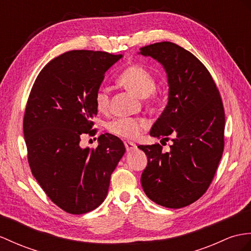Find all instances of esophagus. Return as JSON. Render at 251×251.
<instances>
[{
	"label": "esophagus",
	"mask_w": 251,
	"mask_h": 251,
	"mask_svg": "<svg viewBox=\"0 0 251 251\" xmlns=\"http://www.w3.org/2000/svg\"><path fill=\"white\" fill-rule=\"evenodd\" d=\"M125 146H126V149L127 152H131V151L135 150L137 148V146L134 144V143H132V142H126Z\"/></svg>",
	"instance_id": "34e87169"
}]
</instances>
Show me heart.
I'll use <instances>...</instances> for the list:
<instances>
[{
  "label": "heart",
  "instance_id": "heart-1",
  "mask_svg": "<svg viewBox=\"0 0 251 251\" xmlns=\"http://www.w3.org/2000/svg\"><path fill=\"white\" fill-rule=\"evenodd\" d=\"M117 82L139 98H147L150 95L154 96L153 91L156 84L155 76L150 70L139 64H132L126 67L119 73ZM109 102H111V98H109L108 89L100 87L95 96V103L98 111L101 113L106 112L109 108ZM147 127H148L147 121L131 118H119L107 125V130L114 135L127 139L136 138L140 131Z\"/></svg>",
  "mask_w": 251,
  "mask_h": 251
}]
</instances>
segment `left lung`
Listing matches in <instances>:
<instances>
[{
	"label": "left lung",
	"mask_w": 251,
	"mask_h": 251,
	"mask_svg": "<svg viewBox=\"0 0 251 251\" xmlns=\"http://www.w3.org/2000/svg\"><path fill=\"white\" fill-rule=\"evenodd\" d=\"M166 71L168 102L150 135L168 142L139 146L148 158L142 174L145 194L169 209L192 204L209 188L224 151L225 111L210 72L200 60L169 41L140 48Z\"/></svg>",
	"instance_id": "left-lung-1"
}]
</instances>
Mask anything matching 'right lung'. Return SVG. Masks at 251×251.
<instances>
[{
    "label": "right lung",
    "mask_w": 251,
    "mask_h": 251,
    "mask_svg": "<svg viewBox=\"0 0 251 251\" xmlns=\"http://www.w3.org/2000/svg\"><path fill=\"white\" fill-rule=\"evenodd\" d=\"M120 58L101 51L66 52L45 66L30 90L23 119L29 167L47 196L70 214L90 212L104 201L126 152L121 139L108 133L99 136L96 149L79 147L82 134L95 135V96Z\"/></svg>",
    "instance_id": "right-lung-1"
}]
</instances>
